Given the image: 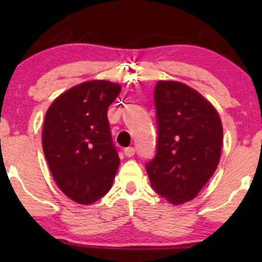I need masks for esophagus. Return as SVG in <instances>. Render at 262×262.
I'll list each match as a JSON object with an SVG mask.
<instances>
[{"mask_svg": "<svg viewBox=\"0 0 262 262\" xmlns=\"http://www.w3.org/2000/svg\"><path fill=\"white\" fill-rule=\"evenodd\" d=\"M135 154V149L133 146H128V148L124 149V155L127 156V158H132Z\"/></svg>", "mask_w": 262, "mask_h": 262, "instance_id": "1", "label": "esophagus"}]
</instances>
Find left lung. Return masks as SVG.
<instances>
[{"mask_svg":"<svg viewBox=\"0 0 262 262\" xmlns=\"http://www.w3.org/2000/svg\"><path fill=\"white\" fill-rule=\"evenodd\" d=\"M154 102L156 154L145 165L151 187L172 204L193 200L221 159L223 127L202 95L177 81H159Z\"/></svg>","mask_w":262,"mask_h":262,"instance_id":"8db88e82","label":"left lung"}]
</instances>
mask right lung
Instances as JSON below:
<instances>
[{
  "label": "right lung",
  "instance_id": "right-lung-1",
  "mask_svg": "<svg viewBox=\"0 0 262 262\" xmlns=\"http://www.w3.org/2000/svg\"><path fill=\"white\" fill-rule=\"evenodd\" d=\"M119 92L118 83L87 81L61 93L45 114V159L59 188L80 204L103 197L118 170L107 111Z\"/></svg>",
  "mask_w": 262,
  "mask_h": 262
}]
</instances>
